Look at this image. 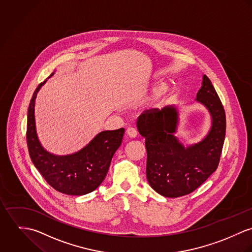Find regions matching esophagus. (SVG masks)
<instances>
[{"instance_id":"34e87169","label":"esophagus","mask_w":252,"mask_h":252,"mask_svg":"<svg viewBox=\"0 0 252 252\" xmlns=\"http://www.w3.org/2000/svg\"><path fill=\"white\" fill-rule=\"evenodd\" d=\"M126 134L130 138H135L137 136V130L133 127H128L126 130Z\"/></svg>"}]
</instances>
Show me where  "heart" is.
I'll use <instances>...</instances> for the list:
<instances>
[{
	"mask_svg": "<svg viewBox=\"0 0 252 252\" xmlns=\"http://www.w3.org/2000/svg\"><path fill=\"white\" fill-rule=\"evenodd\" d=\"M162 89H163V87H162V86H157V87H155V88L153 89V93H154V94L159 93V92H161V91H162Z\"/></svg>",
	"mask_w": 252,
	"mask_h": 252,
	"instance_id": "obj_1",
	"label": "heart"
}]
</instances>
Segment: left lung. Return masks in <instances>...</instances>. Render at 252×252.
Segmentation results:
<instances>
[{"label":"left lung","instance_id":"left-lung-1","mask_svg":"<svg viewBox=\"0 0 252 252\" xmlns=\"http://www.w3.org/2000/svg\"><path fill=\"white\" fill-rule=\"evenodd\" d=\"M195 100L210 113L212 126L203 139L188 147L175 136L179 125L176 106L146 110L137 119L136 126L147 150V180L160 195L176 198L189 194L219 166L226 118L222 103L206 75Z\"/></svg>","mask_w":252,"mask_h":252}]
</instances>
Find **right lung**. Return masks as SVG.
Returning <instances> with one entry per match:
<instances>
[{
	"instance_id": "add662e5",
	"label": "right lung",
	"mask_w": 252,
	"mask_h": 252,
	"mask_svg": "<svg viewBox=\"0 0 252 252\" xmlns=\"http://www.w3.org/2000/svg\"><path fill=\"white\" fill-rule=\"evenodd\" d=\"M46 81L37 86L29 105V154L33 165L57 191L67 195H84L97 189L105 179L113 156L122 144L125 128L101 131L83 149L71 155L56 156L47 152L37 137L34 119L35 98Z\"/></svg>"
}]
</instances>
